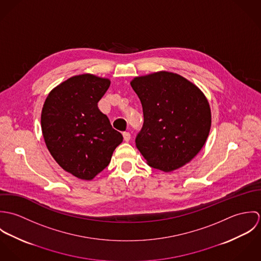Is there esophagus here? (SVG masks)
<instances>
[{
  "mask_svg": "<svg viewBox=\"0 0 261 261\" xmlns=\"http://www.w3.org/2000/svg\"><path fill=\"white\" fill-rule=\"evenodd\" d=\"M122 136H123V140H124L125 142H128V141L130 140V134H129V133L124 132V133L122 134Z\"/></svg>",
  "mask_w": 261,
  "mask_h": 261,
  "instance_id": "esophagus-1",
  "label": "esophagus"
}]
</instances>
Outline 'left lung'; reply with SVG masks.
<instances>
[{
    "label": "left lung",
    "instance_id": "obj_1",
    "mask_svg": "<svg viewBox=\"0 0 261 261\" xmlns=\"http://www.w3.org/2000/svg\"><path fill=\"white\" fill-rule=\"evenodd\" d=\"M144 112L136 146L151 168L172 172L206 143L211 111L204 93L181 75L160 71L130 81Z\"/></svg>",
    "mask_w": 261,
    "mask_h": 261
}]
</instances>
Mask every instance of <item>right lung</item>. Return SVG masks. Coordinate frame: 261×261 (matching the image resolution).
<instances>
[{
  "label": "right lung",
  "mask_w": 261,
  "mask_h": 261,
  "mask_svg": "<svg viewBox=\"0 0 261 261\" xmlns=\"http://www.w3.org/2000/svg\"><path fill=\"white\" fill-rule=\"evenodd\" d=\"M111 85L108 78L76 75L48 94L41 113L46 147L57 164L82 180L106 169L122 142L97 103Z\"/></svg>",
  "instance_id": "1"
}]
</instances>
